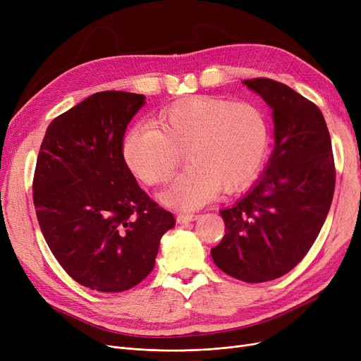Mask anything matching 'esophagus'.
<instances>
[{
	"label": "esophagus",
	"instance_id": "34e87169",
	"mask_svg": "<svg viewBox=\"0 0 361 361\" xmlns=\"http://www.w3.org/2000/svg\"><path fill=\"white\" fill-rule=\"evenodd\" d=\"M199 218V215H195V214H178L177 215V222L178 224H188L192 221H196Z\"/></svg>",
	"mask_w": 361,
	"mask_h": 361
}]
</instances>
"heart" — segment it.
Listing matches in <instances>:
<instances>
[{"instance_id":"b5f03b06","label":"heart","mask_w":361,"mask_h":361,"mask_svg":"<svg viewBox=\"0 0 361 361\" xmlns=\"http://www.w3.org/2000/svg\"><path fill=\"white\" fill-rule=\"evenodd\" d=\"M269 147V123L252 102L196 97L162 109L155 124L128 130L123 158L147 185L169 181L183 161H190L162 200L181 211L209 202L219 190L234 192L257 174Z\"/></svg>"}]
</instances>
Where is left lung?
Wrapping results in <instances>:
<instances>
[{
  "label": "left lung",
  "mask_w": 361,
  "mask_h": 361,
  "mask_svg": "<svg viewBox=\"0 0 361 361\" xmlns=\"http://www.w3.org/2000/svg\"><path fill=\"white\" fill-rule=\"evenodd\" d=\"M271 108L275 147L252 190L219 211L225 235L211 250L216 267L244 282L288 274L307 255L335 190L329 130L320 109L272 79L243 82Z\"/></svg>",
  "instance_id": "left-lung-1"
}]
</instances>
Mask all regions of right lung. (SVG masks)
I'll return each mask as SVG.
<instances>
[{"mask_svg":"<svg viewBox=\"0 0 361 361\" xmlns=\"http://www.w3.org/2000/svg\"><path fill=\"white\" fill-rule=\"evenodd\" d=\"M145 94L105 90L54 118L33 176L47 244L80 286L121 293L155 267L174 215L152 200L123 158L126 128Z\"/></svg>","mask_w":361,"mask_h":361,"instance_id":"right-lung-1","label":"right lung"}]
</instances>
